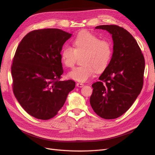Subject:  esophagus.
<instances>
[{
    "instance_id": "1",
    "label": "esophagus",
    "mask_w": 155,
    "mask_h": 155,
    "mask_svg": "<svg viewBox=\"0 0 155 155\" xmlns=\"http://www.w3.org/2000/svg\"><path fill=\"white\" fill-rule=\"evenodd\" d=\"M76 85H77V87H80V88H81V87H83L84 86V84H83L81 83H78Z\"/></svg>"
}]
</instances>
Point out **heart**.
<instances>
[{"instance_id": "b5f03b06", "label": "heart", "mask_w": 155, "mask_h": 155, "mask_svg": "<svg viewBox=\"0 0 155 155\" xmlns=\"http://www.w3.org/2000/svg\"><path fill=\"white\" fill-rule=\"evenodd\" d=\"M74 48L66 45L61 52L64 66L73 68L78 57L83 55L80 67L68 73V76L80 82L87 81L96 71L101 72L109 66L112 55L113 46L109 40H100L97 36L88 31H81L73 40Z\"/></svg>"}]
</instances>
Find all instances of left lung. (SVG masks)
<instances>
[{
	"label": "left lung",
	"mask_w": 155,
	"mask_h": 155,
	"mask_svg": "<svg viewBox=\"0 0 155 155\" xmlns=\"http://www.w3.org/2000/svg\"><path fill=\"white\" fill-rule=\"evenodd\" d=\"M96 28L112 34L113 55L100 81L92 85L90 103L101 118L115 119L129 109L142 91L145 59L137 41L124 28L100 25Z\"/></svg>",
	"instance_id": "8db88e82"
}]
</instances>
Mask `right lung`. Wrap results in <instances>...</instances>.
Segmentation results:
<instances>
[{
    "mask_svg": "<svg viewBox=\"0 0 155 155\" xmlns=\"http://www.w3.org/2000/svg\"><path fill=\"white\" fill-rule=\"evenodd\" d=\"M71 36L57 28L35 30L17 46L11 67L13 91L23 109L35 118H54L76 86L73 80H60L61 51Z\"/></svg>",
    "mask_w": 155,
    "mask_h": 155,
    "instance_id": "obj_1",
    "label": "right lung"
}]
</instances>
